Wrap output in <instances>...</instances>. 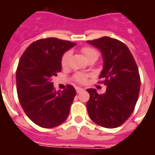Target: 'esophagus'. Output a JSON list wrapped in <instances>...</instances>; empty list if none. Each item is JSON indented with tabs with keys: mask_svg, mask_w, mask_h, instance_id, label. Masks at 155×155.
I'll use <instances>...</instances> for the list:
<instances>
[{
	"mask_svg": "<svg viewBox=\"0 0 155 155\" xmlns=\"http://www.w3.org/2000/svg\"><path fill=\"white\" fill-rule=\"evenodd\" d=\"M75 90H76V92H77L78 94H79V93H81V91H83V89H82V88H81V87H76V88H75Z\"/></svg>",
	"mask_w": 155,
	"mask_h": 155,
	"instance_id": "esophagus-1",
	"label": "esophagus"
}]
</instances>
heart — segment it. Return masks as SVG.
Listing matches in <instances>:
<instances>
[{
  "instance_id": "1",
  "label": "heart",
  "mask_w": 155,
  "mask_h": 155,
  "mask_svg": "<svg viewBox=\"0 0 155 155\" xmlns=\"http://www.w3.org/2000/svg\"><path fill=\"white\" fill-rule=\"evenodd\" d=\"M81 53L84 55V57L87 60L91 56H98V52L96 50H94L91 47H84L81 49ZM71 54L70 51L65 52L63 56L61 58V65L62 67H67L69 64H70V60H71ZM88 75L87 74H81V73H78V74H74V81L78 82V83H84L86 80H87Z\"/></svg>"
}]
</instances>
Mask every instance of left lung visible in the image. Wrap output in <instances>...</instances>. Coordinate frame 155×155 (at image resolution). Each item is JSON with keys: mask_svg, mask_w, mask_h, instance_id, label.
<instances>
[{"mask_svg": "<svg viewBox=\"0 0 155 155\" xmlns=\"http://www.w3.org/2000/svg\"><path fill=\"white\" fill-rule=\"evenodd\" d=\"M101 50L104 65L100 74L106 91L99 94L95 89H87L90 100L86 103L91 120L104 128L123 124L133 113L140 89L139 69L131 52L123 42L104 36L88 41Z\"/></svg>", "mask_w": 155, "mask_h": 155, "instance_id": "left-lung-1", "label": "left lung"}]
</instances>
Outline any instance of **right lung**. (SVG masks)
I'll use <instances>...</instances> for the list:
<instances>
[{
	"mask_svg": "<svg viewBox=\"0 0 155 155\" xmlns=\"http://www.w3.org/2000/svg\"><path fill=\"white\" fill-rule=\"evenodd\" d=\"M76 43L57 38L41 39L29 45L16 70V90L22 109L32 122L54 128L67 119L76 91L67 84L56 91L51 77L61 71V58Z\"/></svg>",
	"mask_w": 155,
	"mask_h": 155,
	"instance_id": "add662e5",
	"label": "right lung"
}]
</instances>
